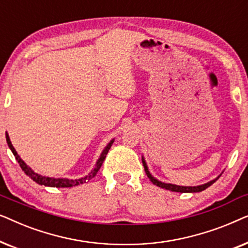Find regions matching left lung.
Returning <instances> with one entry per match:
<instances>
[{
    "mask_svg": "<svg viewBox=\"0 0 248 248\" xmlns=\"http://www.w3.org/2000/svg\"><path fill=\"white\" fill-rule=\"evenodd\" d=\"M142 164H143V167H144V170H145V174L149 177V179L154 183L155 185L159 186V187L161 188H165V189H168V191H171V192H178V193H198V192H202L204 191L205 188H208L209 186H211L213 183H215L217 179H218L221 174L219 176H217L215 179H212V181H210L208 183H204V184L202 185H196V186H181V185H176V184H170V183H165V182H161L157 179L155 177L152 176V174L149 170L148 168V165H147V161H145V159L143 155H142Z\"/></svg>",
    "mask_w": 248,
    "mask_h": 248,
    "instance_id": "obj_1",
    "label": "left lung"
}]
</instances>
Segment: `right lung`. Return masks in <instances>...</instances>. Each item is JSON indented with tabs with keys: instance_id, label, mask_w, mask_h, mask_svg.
<instances>
[{
	"instance_id": "add662e5",
	"label": "right lung",
	"mask_w": 248,
	"mask_h": 248,
	"mask_svg": "<svg viewBox=\"0 0 248 248\" xmlns=\"http://www.w3.org/2000/svg\"><path fill=\"white\" fill-rule=\"evenodd\" d=\"M5 138H6V143H8L10 150L12 151V154L16 157V161H18V164L20 165V167H21V169L23 171H25V174L27 176H29V177L31 178L33 182H36L37 184H39V185H45V186H49V187H59V188L60 187H72V186H77V185L83 184V183L89 182L91 178H93L94 176L97 175L98 170L100 169L101 165H103V162L105 160V158H106V155L108 154V151H109L111 144H113L114 141H115V139H111V140L108 142V144L104 148V150L101 151L99 158L97 159L96 164H94V167L91 169V171L89 172V174L84 176V177H81V178L70 179V178H63V177H59V178L48 177V176H43L40 174H37L36 171H33L32 169L30 168L29 166L27 165L21 158H20L18 152L16 151V149L13 148L11 141H10L8 132H5Z\"/></svg>"
}]
</instances>
